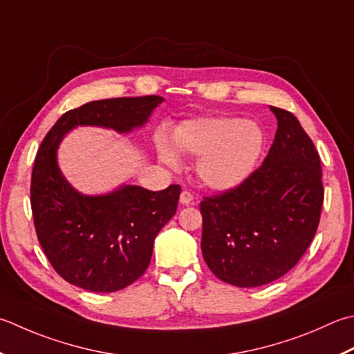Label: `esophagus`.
I'll return each instance as SVG.
<instances>
[{
	"mask_svg": "<svg viewBox=\"0 0 354 354\" xmlns=\"http://www.w3.org/2000/svg\"><path fill=\"white\" fill-rule=\"evenodd\" d=\"M179 203H181L183 205H189V204H192V203H193V195H192L190 192L184 190V192L181 193V196H179Z\"/></svg>",
	"mask_w": 354,
	"mask_h": 354,
	"instance_id": "esophagus-1",
	"label": "esophagus"
}]
</instances>
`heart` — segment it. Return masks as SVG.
<instances>
[{"label":"heart","mask_w":354,"mask_h":354,"mask_svg":"<svg viewBox=\"0 0 354 354\" xmlns=\"http://www.w3.org/2000/svg\"><path fill=\"white\" fill-rule=\"evenodd\" d=\"M173 146L159 136V159L171 169L181 165L183 153L198 156L196 173L212 190L236 189L252 176L266 147V133L258 122L234 116L195 118L173 131ZM178 149L176 151L174 147Z\"/></svg>","instance_id":"obj_1"}]
</instances>
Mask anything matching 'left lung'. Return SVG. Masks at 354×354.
<instances>
[{"mask_svg": "<svg viewBox=\"0 0 354 354\" xmlns=\"http://www.w3.org/2000/svg\"><path fill=\"white\" fill-rule=\"evenodd\" d=\"M270 110L278 130L261 167L236 189L201 203L205 264L242 288L266 286L297 264L315 238L324 203L313 141L293 113Z\"/></svg>", "mask_w": 354, "mask_h": 354, "instance_id": "8db88e82", "label": "left lung"}]
</instances>
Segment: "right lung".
<instances>
[{
    "instance_id": "add662e5",
    "label": "right lung",
    "mask_w": 354,
    "mask_h": 354,
    "mask_svg": "<svg viewBox=\"0 0 354 354\" xmlns=\"http://www.w3.org/2000/svg\"><path fill=\"white\" fill-rule=\"evenodd\" d=\"M162 96L112 98L68 110L41 142L32 171L35 230L48 262L68 283L95 293H113L141 278L153 242L176 213L181 187L150 192L122 184L104 195H84L71 185L57 151L78 126L129 133L141 129Z\"/></svg>"
}]
</instances>
